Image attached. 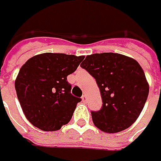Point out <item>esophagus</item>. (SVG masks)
Masks as SVG:
<instances>
[{
  "instance_id": "obj_1",
  "label": "esophagus",
  "mask_w": 161,
  "mask_h": 161,
  "mask_svg": "<svg viewBox=\"0 0 161 161\" xmlns=\"http://www.w3.org/2000/svg\"><path fill=\"white\" fill-rule=\"evenodd\" d=\"M81 98H82V101H83V102H86V101H87V96H86V95H82Z\"/></svg>"
}]
</instances>
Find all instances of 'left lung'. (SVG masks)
<instances>
[{"label": "left lung", "instance_id": "1", "mask_svg": "<svg viewBox=\"0 0 161 161\" xmlns=\"http://www.w3.org/2000/svg\"><path fill=\"white\" fill-rule=\"evenodd\" d=\"M96 80L102 108L91 111L94 125L114 133L131 126L138 118L149 95V84L141 65L120 53H94L80 64Z\"/></svg>", "mask_w": 161, "mask_h": 161}]
</instances>
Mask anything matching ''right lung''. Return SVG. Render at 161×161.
<instances>
[{"label": "right lung", "instance_id": "1", "mask_svg": "<svg viewBox=\"0 0 161 161\" xmlns=\"http://www.w3.org/2000/svg\"><path fill=\"white\" fill-rule=\"evenodd\" d=\"M84 56L46 53L28 59L19 71L15 89L22 110L34 126L56 131L68 124L81 98L71 93L67 76Z\"/></svg>", "mask_w": 161, "mask_h": 161}]
</instances>
